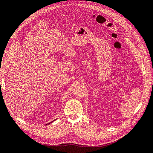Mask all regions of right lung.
Instances as JSON below:
<instances>
[{
    "label": "right lung",
    "mask_w": 153,
    "mask_h": 153,
    "mask_svg": "<svg viewBox=\"0 0 153 153\" xmlns=\"http://www.w3.org/2000/svg\"><path fill=\"white\" fill-rule=\"evenodd\" d=\"M52 122H53V121H52ZM52 122H50V123H52ZM50 123H49V124H50Z\"/></svg>",
    "instance_id": "1"
}]
</instances>
